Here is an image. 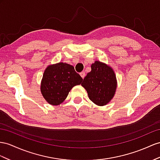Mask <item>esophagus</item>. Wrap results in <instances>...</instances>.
Segmentation results:
<instances>
[{"instance_id":"1","label":"esophagus","mask_w":160,"mask_h":160,"mask_svg":"<svg viewBox=\"0 0 160 160\" xmlns=\"http://www.w3.org/2000/svg\"><path fill=\"white\" fill-rule=\"evenodd\" d=\"M80 75L81 76V77L82 78H84L85 77V72H82L81 73H80Z\"/></svg>"}]
</instances>
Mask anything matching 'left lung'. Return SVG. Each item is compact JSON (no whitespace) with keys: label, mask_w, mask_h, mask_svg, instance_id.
<instances>
[{"label":"left lung","mask_w":160,"mask_h":160,"mask_svg":"<svg viewBox=\"0 0 160 160\" xmlns=\"http://www.w3.org/2000/svg\"><path fill=\"white\" fill-rule=\"evenodd\" d=\"M117 79L112 67L99 61L91 65V71L87 73L81 85L87 91L89 99L99 106L109 103L115 95Z\"/></svg>","instance_id":"obj_1"}]
</instances>
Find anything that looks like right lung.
Instances as JSON below:
<instances>
[{"mask_svg": "<svg viewBox=\"0 0 160 160\" xmlns=\"http://www.w3.org/2000/svg\"><path fill=\"white\" fill-rule=\"evenodd\" d=\"M82 80L71 65L63 62L49 65L43 73L40 91L47 103L59 105L66 99L71 89Z\"/></svg>", "mask_w": 160, "mask_h": 160, "instance_id": "right-lung-1", "label": "right lung"}]
</instances>
